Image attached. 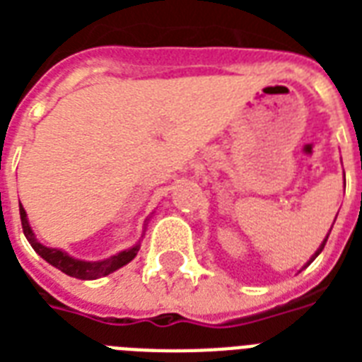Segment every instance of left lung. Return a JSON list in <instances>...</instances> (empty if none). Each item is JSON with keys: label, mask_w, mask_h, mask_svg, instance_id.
Wrapping results in <instances>:
<instances>
[{"label": "left lung", "mask_w": 362, "mask_h": 362, "mask_svg": "<svg viewBox=\"0 0 362 362\" xmlns=\"http://www.w3.org/2000/svg\"><path fill=\"white\" fill-rule=\"evenodd\" d=\"M327 238H329V237H325V240H323V244H321V246H320V250H317V252H315V255H314V257H312V259H310V261H314V259L317 257V255H320V253H321V250H323V247H325V244H327Z\"/></svg>", "instance_id": "left-lung-1"}]
</instances>
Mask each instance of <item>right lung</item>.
I'll return each instance as SVG.
<instances>
[{
	"label": "right lung",
	"instance_id": "obj_1",
	"mask_svg": "<svg viewBox=\"0 0 362 362\" xmlns=\"http://www.w3.org/2000/svg\"><path fill=\"white\" fill-rule=\"evenodd\" d=\"M20 221H22V229H24V235L25 238H28V242L31 244V247H33L47 263H50L52 267L59 269L67 276L78 278V280H95V278H101V276H107L110 274V272H115V270H118L120 267L129 263L131 259L136 255V252H139V247H141L136 244V246L129 247V250H125V252L118 253V255H112V257L109 259H103V261H78V259L69 257V255L65 252H62V250L42 246L41 242H37L35 235H33L30 223H28L25 210L22 209V204H20Z\"/></svg>",
	"mask_w": 362,
	"mask_h": 362
}]
</instances>
